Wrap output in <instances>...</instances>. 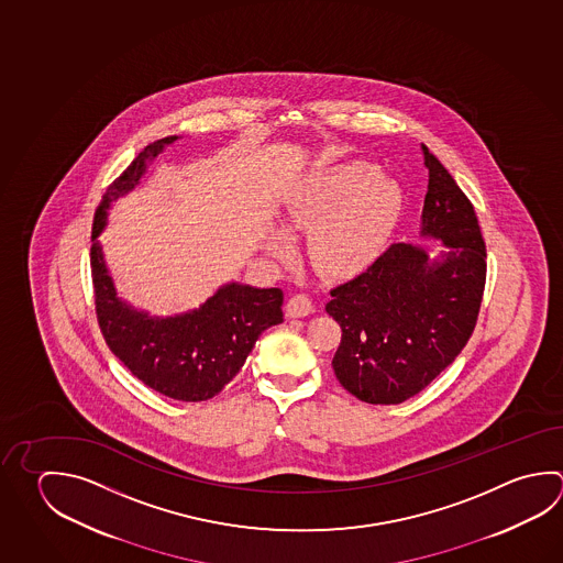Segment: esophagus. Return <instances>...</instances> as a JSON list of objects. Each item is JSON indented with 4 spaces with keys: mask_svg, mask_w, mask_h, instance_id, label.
I'll list each match as a JSON object with an SVG mask.
<instances>
[{
    "mask_svg": "<svg viewBox=\"0 0 563 563\" xmlns=\"http://www.w3.org/2000/svg\"><path fill=\"white\" fill-rule=\"evenodd\" d=\"M286 311L287 318H306L309 313H313V303L306 294H296L289 297Z\"/></svg>",
    "mask_w": 563,
    "mask_h": 563,
    "instance_id": "obj_1",
    "label": "esophagus"
}]
</instances>
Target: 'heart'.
Instances as JSON below:
<instances>
[{"label": "heart", "mask_w": 563, "mask_h": 563, "mask_svg": "<svg viewBox=\"0 0 563 563\" xmlns=\"http://www.w3.org/2000/svg\"><path fill=\"white\" fill-rule=\"evenodd\" d=\"M399 185L365 161L329 164L297 176L279 200V222L287 234L307 230V256L319 272L357 276L377 260L399 220ZM274 257L291 252L287 235L266 238Z\"/></svg>", "instance_id": "heart-1"}]
</instances>
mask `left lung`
Segmentation results:
<instances>
[{"label":"left lung","instance_id":"obj_1","mask_svg":"<svg viewBox=\"0 0 563 563\" xmlns=\"http://www.w3.org/2000/svg\"><path fill=\"white\" fill-rule=\"evenodd\" d=\"M429 168L420 235L444 247L390 245L373 266L331 289L341 328L333 371L371 405H399L430 385L468 343L486 284V245L474 206L422 144Z\"/></svg>","mask_w":563,"mask_h":563}]
</instances>
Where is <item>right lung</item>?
Returning <instances> with one entry per match:
<instances>
[{
    "mask_svg": "<svg viewBox=\"0 0 563 563\" xmlns=\"http://www.w3.org/2000/svg\"><path fill=\"white\" fill-rule=\"evenodd\" d=\"M176 139L166 136L148 144L107 188L92 220L91 276L97 321L114 357L164 397L198 402L224 389L244 367L262 331L284 321V291L232 282L198 309L174 318H154L117 296L97 240L107 225V210L141 183L146 164Z\"/></svg>",
    "mask_w": 563,
    "mask_h": 563,
    "instance_id": "1",
    "label": "right lung"
}]
</instances>
